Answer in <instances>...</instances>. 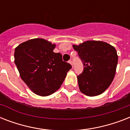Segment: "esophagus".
Returning a JSON list of instances; mask_svg holds the SVG:
<instances>
[{
	"label": "esophagus",
	"mask_w": 130,
	"mask_h": 130,
	"mask_svg": "<svg viewBox=\"0 0 130 130\" xmlns=\"http://www.w3.org/2000/svg\"><path fill=\"white\" fill-rule=\"evenodd\" d=\"M68 63H69V64H71V65H72V67H73V64H72V61H71V60H69V61H68Z\"/></svg>",
	"instance_id": "34e87169"
}]
</instances>
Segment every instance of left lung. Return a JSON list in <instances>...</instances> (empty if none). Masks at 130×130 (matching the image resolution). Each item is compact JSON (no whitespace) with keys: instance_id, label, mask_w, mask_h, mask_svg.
<instances>
[{"instance_id":"8db88e82","label":"left lung","mask_w":130,"mask_h":130,"mask_svg":"<svg viewBox=\"0 0 130 130\" xmlns=\"http://www.w3.org/2000/svg\"><path fill=\"white\" fill-rule=\"evenodd\" d=\"M84 65L83 72L77 75L79 88L89 96L102 94L115 77L118 56L113 46L102 41L88 40L73 45Z\"/></svg>"}]
</instances>
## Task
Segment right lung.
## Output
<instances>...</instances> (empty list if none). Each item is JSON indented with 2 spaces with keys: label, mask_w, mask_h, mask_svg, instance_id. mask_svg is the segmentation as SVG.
<instances>
[{
  "label": "right lung",
  "mask_w": 130,
  "mask_h": 130,
  "mask_svg": "<svg viewBox=\"0 0 130 130\" xmlns=\"http://www.w3.org/2000/svg\"><path fill=\"white\" fill-rule=\"evenodd\" d=\"M55 44L34 38L15 48V63L20 77L36 94L46 96L61 87L71 65L64 62Z\"/></svg>",
  "instance_id": "right-lung-1"
}]
</instances>
